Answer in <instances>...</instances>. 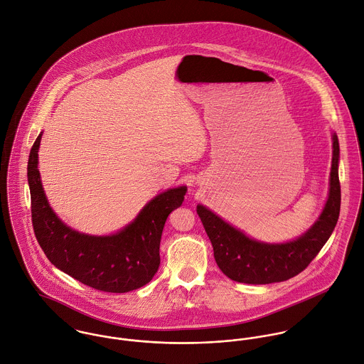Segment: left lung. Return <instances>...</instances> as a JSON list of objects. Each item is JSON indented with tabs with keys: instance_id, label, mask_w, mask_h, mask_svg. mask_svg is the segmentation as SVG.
Wrapping results in <instances>:
<instances>
[{
	"instance_id": "1",
	"label": "left lung",
	"mask_w": 364,
	"mask_h": 364,
	"mask_svg": "<svg viewBox=\"0 0 364 364\" xmlns=\"http://www.w3.org/2000/svg\"><path fill=\"white\" fill-rule=\"evenodd\" d=\"M329 198L318 221L299 240L287 244H262L235 230L208 208L198 206L213 245L214 259L231 280L248 284L284 282L301 273L331 237L341 211V183L338 175L339 143L333 134Z\"/></svg>"
}]
</instances>
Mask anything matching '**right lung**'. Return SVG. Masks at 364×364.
I'll return each mask as SVG.
<instances>
[{"label": "right lung", "instance_id": "right-lung-1", "mask_svg": "<svg viewBox=\"0 0 364 364\" xmlns=\"http://www.w3.org/2000/svg\"><path fill=\"white\" fill-rule=\"evenodd\" d=\"M42 134L28 161L32 225L48 259L75 280L106 293H127L147 284L159 266V242L171 211L181 208L186 188L154 198L124 230L109 237L80 234L64 225L49 206L38 169Z\"/></svg>", "mask_w": 364, "mask_h": 364}]
</instances>
